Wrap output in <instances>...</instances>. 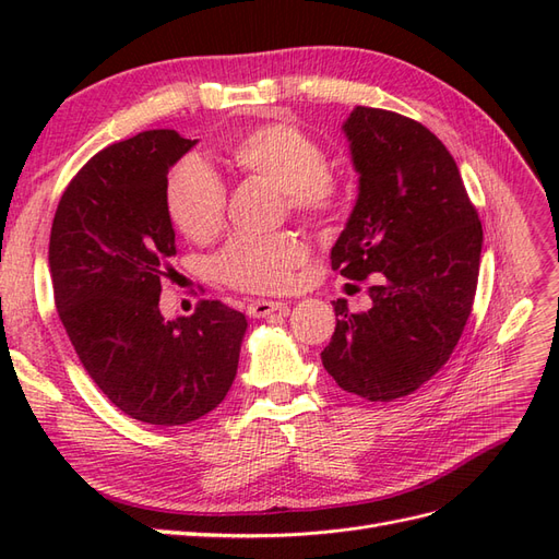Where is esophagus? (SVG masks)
I'll return each instance as SVG.
<instances>
[{
	"label": "esophagus",
	"instance_id": "1",
	"mask_svg": "<svg viewBox=\"0 0 559 559\" xmlns=\"http://www.w3.org/2000/svg\"><path fill=\"white\" fill-rule=\"evenodd\" d=\"M286 310V302L282 300H251L247 306V314L253 319H261L267 317L273 312H284Z\"/></svg>",
	"mask_w": 559,
	"mask_h": 559
}]
</instances>
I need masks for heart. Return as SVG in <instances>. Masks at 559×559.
I'll return each mask as SVG.
<instances>
[{"label":"heart","instance_id":"heart-1","mask_svg":"<svg viewBox=\"0 0 559 559\" xmlns=\"http://www.w3.org/2000/svg\"><path fill=\"white\" fill-rule=\"evenodd\" d=\"M240 173L273 181L289 210L326 218L341 205V189L326 173V154L310 134L289 123H263L240 132L226 148ZM173 224L193 242H210L224 226L226 186L198 158L179 160L165 186ZM306 245L294 233L238 235L214 261L216 277L251 294L284 292L306 261Z\"/></svg>","mask_w":559,"mask_h":559}]
</instances>
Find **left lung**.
<instances>
[{
  "label": "left lung",
  "mask_w": 559,
  "mask_h": 559,
  "mask_svg": "<svg viewBox=\"0 0 559 559\" xmlns=\"http://www.w3.org/2000/svg\"><path fill=\"white\" fill-rule=\"evenodd\" d=\"M343 132L359 195L331 249L347 280L373 275V306L335 300L321 364L368 401L413 394L460 343L478 286L483 226L445 144L401 114L354 107Z\"/></svg>",
  "instance_id": "left-lung-1"
}]
</instances>
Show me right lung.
Instances as JSON below:
<instances>
[{
	"mask_svg": "<svg viewBox=\"0 0 559 559\" xmlns=\"http://www.w3.org/2000/svg\"><path fill=\"white\" fill-rule=\"evenodd\" d=\"M195 142L146 130L103 148L64 189L50 228L56 306L83 368L118 411L156 427L189 425L226 399L247 331L222 300L173 321L158 308L177 253L167 173Z\"/></svg>",
	"mask_w": 559,
	"mask_h": 559,
	"instance_id": "right-lung-1",
	"label": "right lung"
}]
</instances>
